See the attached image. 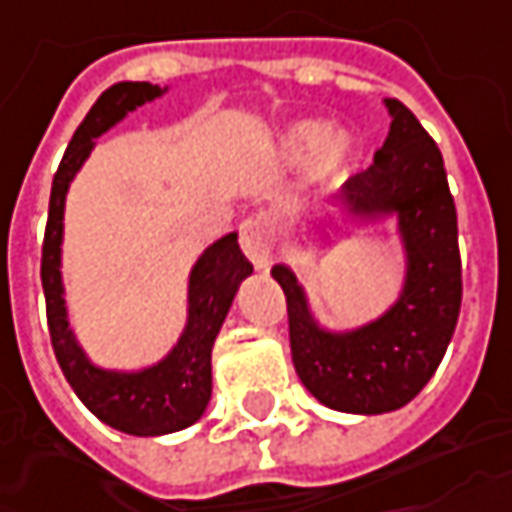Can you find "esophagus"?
Here are the masks:
<instances>
[{
	"mask_svg": "<svg viewBox=\"0 0 512 512\" xmlns=\"http://www.w3.org/2000/svg\"><path fill=\"white\" fill-rule=\"evenodd\" d=\"M238 241H241L243 255L255 263L257 269H266L271 260V227L260 218H246L238 227Z\"/></svg>",
	"mask_w": 512,
	"mask_h": 512,
	"instance_id": "obj_1",
	"label": "esophagus"
}]
</instances>
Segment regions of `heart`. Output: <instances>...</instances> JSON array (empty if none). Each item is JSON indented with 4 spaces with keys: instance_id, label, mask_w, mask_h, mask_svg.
Segmentation results:
<instances>
[{
    "instance_id": "heart-1",
    "label": "heart",
    "mask_w": 512,
    "mask_h": 512,
    "mask_svg": "<svg viewBox=\"0 0 512 512\" xmlns=\"http://www.w3.org/2000/svg\"><path fill=\"white\" fill-rule=\"evenodd\" d=\"M316 154L322 173H339L350 156V139L344 134H328L322 123H300L285 134L283 156L291 165H305Z\"/></svg>"
}]
</instances>
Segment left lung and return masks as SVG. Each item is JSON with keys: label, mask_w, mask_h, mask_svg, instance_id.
I'll return each mask as SVG.
<instances>
[{"label": "left lung", "mask_w": 512, "mask_h": 512, "mask_svg": "<svg viewBox=\"0 0 512 512\" xmlns=\"http://www.w3.org/2000/svg\"><path fill=\"white\" fill-rule=\"evenodd\" d=\"M384 148L344 182L339 201L361 215L398 212L409 274L401 300L367 328L328 333L316 325L294 271L274 266L288 308L294 370L316 401L339 412L381 415L401 409L429 384L446 356L462 302L457 207L443 154L401 100Z\"/></svg>", "instance_id": "8db88e82"}]
</instances>
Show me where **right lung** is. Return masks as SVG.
Segmentation results:
<instances>
[{"label":"right lung","instance_id":"1","mask_svg":"<svg viewBox=\"0 0 512 512\" xmlns=\"http://www.w3.org/2000/svg\"><path fill=\"white\" fill-rule=\"evenodd\" d=\"M162 89L151 83H114L97 100L86 120L78 125L69 139L61 165L55 170L50 193V215L41 246V285L47 300V325L55 358L64 370L69 387L81 398L83 406L97 415L111 429L156 437L168 431L187 429L204 415L212 392L210 353L218 330L224 325L232 297L243 277L252 274V263L243 257L238 235L215 241L198 257L190 274V316L182 339L165 361L151 370L123 375L106 373L92 367L81 347L72 339L66 325L64 288H61V232H64V198L72 176L78 173L83 159L95 148V137L109 131L125 111L137 109L145 100H154Z\"/></svg>","mask_w":512,"mask_h":512}]
</instances>
